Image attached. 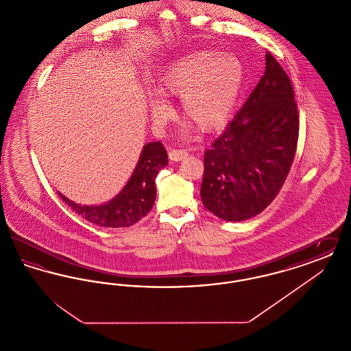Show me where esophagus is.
Instances as JSON below:
<instances>
[{
    "label": "esophagus",
    "instance_id": "34e87169",
    "mask_svg": "<svg viewBox=\"0 0 351 351\" xmlns=\"http://www.w3.org/2000/svg\"><path fill=\"white\" fill-rule=\"evenodd\" d=\"M188 155V152L185 150H178V149H169L168 150V156L171 160L173 162H180L184 158Z\"/></svg>",
    "mask_w": 351,
    "mask_h": 351
}]
</instances>
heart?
Wrapping results in <instances>:
<instances>
[{
    "instance_id": "heart-1",
    "label": "heart",
    "mask_w": 351,
    "mask_h": 351,
    "mask_svg": "<svg viewBox=\"0 0 351 351\" xmlns=\"http://www.w3.org/2000/svg\"><path fill=\"white\" fill-rule=\"evenodd\" d=\"M245 82V67L233 52L197 50L168 66L158 79V93L180 97L185 119L204 133L222 129L232 118ZM171 113L165 99L150 102L154 121L163 122Z\"/></svg>"
}]
</instances>
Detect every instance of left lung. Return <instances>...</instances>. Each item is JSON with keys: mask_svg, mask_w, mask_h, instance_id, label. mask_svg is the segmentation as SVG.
Listing matches in <instances>:
<instances>
[{"mask_svg": "<svg viewBox=\"0 0 351 351\" xmlns=\"http://www.w3.org/2000/svg\"><path fill=\"white\" fill-rule=\"evenodd\" d=\"M298 139L299 112L292 83L267 51L261 82L204 154V206L230 222L263 212L283 186Z\"/></svg>", "mask_w": 351, "mask_h": 351, "instance_id": "8db88e82", "label": "left lung"}]
</instances>
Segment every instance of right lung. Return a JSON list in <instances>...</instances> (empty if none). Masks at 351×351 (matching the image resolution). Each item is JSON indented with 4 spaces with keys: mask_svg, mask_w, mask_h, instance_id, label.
<instances>
[{
    "mask_svg": "<svg viewBox=\"0 0 351 351\" xmlns=\"http://www.w3.org/2000/svg\"><path fill=\"white\" fill-rule=\"evenodd\" d=\"M168 165L167 151L160 142L143 146L132 178L114 199L102 205H80L60 192L59 196L84 219L104 228H128L145 217L156 196L155 178Z\"/></svg>",
    "mask_w": 351,
    "mask_h": 351,
    "instance_id": "right-lung-1",
    "label": "right lung"
}]
</instances>
